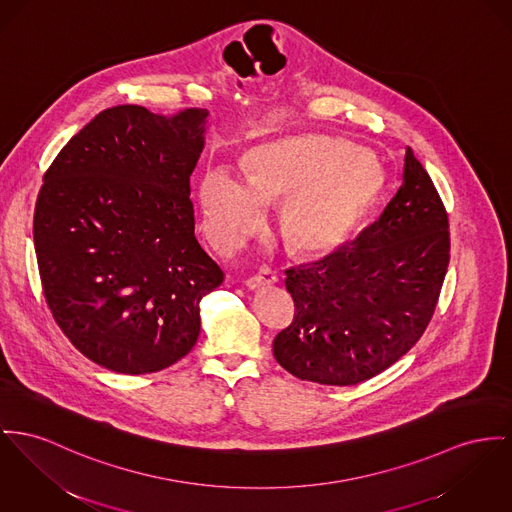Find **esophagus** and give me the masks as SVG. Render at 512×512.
Instances as JSON below:
<instances>
[{"label":"esophagus","mask_w":512,"mask_h":512,"mask_svg":"<svg viewBox=\"0 0 512 512\" xmlns=\"http://www.w3.org/2000/svg\"><path fill=\"white\" fill-rule=\"evenodd\" d=\"M270 283H277V275L272 270H268V268H262L260 272L256 273V275H252V277H248L246 279V287L248 289H260V287H264V285H270Z\"/></svg>","instance_id":"obj_1"}]
</instances>
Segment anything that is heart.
Here are the masks:
<instances>
[{
  "label": "heart",
  "instance_id": "b5f03b06",
  "mask_svg": "<svg viewBox=\"0 0 512 512\" xmlns=\"http://www.w3.org/2000/svg\"><path fill=\"white\" fill-rule=\"evenodd\" d=\"M246 182L225 169L202 182L204 229L215 248H233L262 221L264 205L277 204L275 231L285 248L316 256L340 246L375 207L386 171L367 149L322 136L279 139L252 149Z\"/></svg>",
  "mask_w": 512,
  "mask_h": 512
}]
</instances>
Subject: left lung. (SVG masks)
<instances>
[{
  "mask_svg": "<svg viewBox=\"0 0 512 512\" xmlns=\"http://www.w3.org/2000/svg\"><path fill=\"white\" fill-rule=\"evenodd\" d=\"M450 260L448 215L406 149L402 186L351 246L287 270L295 318L273 340L291 375L351 386L386 371L423 336Z\"/></svg>",
  "mask_w": 512,
  "mask_h": 512,
  "instance_id": "obj_1",
  "label": "left lung"
}]
</instances>
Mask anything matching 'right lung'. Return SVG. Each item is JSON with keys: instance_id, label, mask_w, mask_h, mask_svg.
Listing matches in <instances>:
<instances>
[{"instance_id": "obj_1", "label": "right lung", "mask_w": 512, "mask_h": 512, "mask_svg": "<svg viewBox=\"0 0 512 512\" xmlns=\"http://www.w3.org/2000/svg\"><path fill=\"white\" fill-rule=\"evenodd\" d=\"M207 116L106 108L42 178L33 235L46 303L69 341L114 373H157L188 355L200 301L223 283L190 202Z\"/></svg>"}]
</instances>
